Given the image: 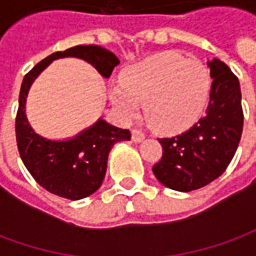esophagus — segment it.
<instances>
[{
	"label": "esophagus",
	"mask_w": 256,
	"mask_h": 256,
	"mask_svg": "<svg viewBox=\"0 0 256 256\" xmlns=\"http://www.w3.org/2000/svg\"><path fill=\"white\" fill-rule=\"evenodd\" d=\"M132 140H133L134 142H141V141L145 140V133H142L140 128H133V132H132Z\"/></svg>",
	"instance_id": "34e87169"
}]
</instances>
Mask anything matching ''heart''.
Segmentation results:
<instances>
[{
  "label": "heart",
  "mask_w": 256,
  "mask_h": 256,
  "mask_svg": "<svg viewBox=\"0 0 256 256\" xmlns=\"http://www.w3.org/2000/svg\"><path fill=\"white\" fill-rule=\"evenodd\" d=\"M210 93V74L202 62L176 52H160L128 67L110 98L124 119L140 116L141 102L152 128L177 133L202 115Z\"/></svg>",
  "instance_id": "b5f03b06"
}]
</instances>
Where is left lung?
<instances>
[{"label":"left lung","mask_w":256,"mask_h":256,"mask_svg":"<svg viewBox=\"0 0 256 256\" xmlns=\"http://www.w3.org/2000/svg\"><path fill=\"white\" fill-rule=\"evenodd\" d=\"M207 64L212 84L203 118L185 133L158 138L163 155L152 172L164 186L178 192L203 188L220 177L242 138L244 115L238 79L218 58Z\"/></svg>","instance_id":"left-lung-1"}]
</instances>
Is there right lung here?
<instances>
[{
  "instance_id": "right-lung-1",
  "label": "right lung",
  "mask_w": 256,
  "mask_h": 256,
  "mask_svg": "<svg viewBox=\"0 0 256 256\" xmlns=\"http://www.w3.org/2000/svg\"><path fill=\"white\" fill-rule=\"evenodd\" d=\"M62 58H82L104 78L111 76L119 58L97 45H78L44 58L26 74L20 88L16 141L22 160L32 178L48 192L70 200H79L100 188L106 177L110 150L119 141L130 140L132 134L126 128L112 126L104 119H98L92 128L64 141L44 138L32 130L26 118V98L30 86L53 60Z\"/></svg>"
}]
</instances>
